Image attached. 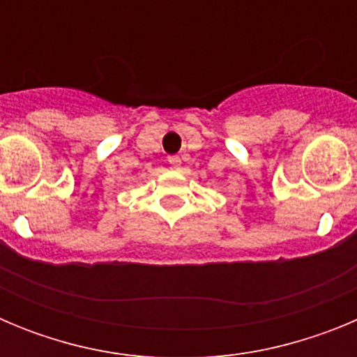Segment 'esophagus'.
Returning <instances> with one entry per match:
<instances>
[{"label":"esophagus","mask_w":357,"mask_h":357,"mask_svg":"<svg viewBox=\"0 0 357 357\" xmlns=\"http://www.w3.org/2000/svg\"><path fill=\"white\" fill-rule=\"evenodd\" d=\"M168 162L172 164V168H173V169H178V168H181V157H176V155L168 157Z\"/></svg>","instance_id":"esophagus-1"}]
</instances>
